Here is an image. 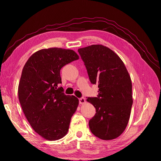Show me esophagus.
<instances>
[{
	"label": "esophagus",
	"mask_w": 161,
	"mask_h": 161,
	"mask_svg": "<svg viewBox=\"0 0 161 161\" xmlns=\"http://www.w3.org/2000/svg\"><path fill=\"white\" fill-rule=\"evenodd\" d=\"M79 102H80V104H85L86 103V99H85V98H83V97H81V98H79Z\"/></svg>",
	"instance_id": "obj_1"
}]
</instances>
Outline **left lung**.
<instances>
[{
    "label": "left lung",
    "mask_w": 161,
    "mask_h": 161,
    "mask_svg": "<svg viewBox=\"0 0 161 161\" xmlns=\"http://www.w3.org/2000/svg\"><path fill=\"white\" fill-rule=\"evenodd\" d=\"M90 81L98 84L97 97L87 101L96 108L89 120L91 132L104 140H113L123 132L129 123L132 105V82L120 57L103 45L78 49Z\"/></svg>",
    "instance_id": "obj_1"
}]
</instances>
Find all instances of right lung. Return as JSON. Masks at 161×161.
<instances>
[{
  "mask_svg": "<svg viewBox=\"0 0 161 161\" xmlns=\"http://www.w3.org/2000/svg\"><path fill=\"white\" fill-rule=\"evenodd\" d=\"M79 58L72 49H40L25 63L18 87V97L27 121L39 135L57 140L69 131L79 100L66 95L62 87L61 68Z\"/></svg>",
  "mask_w": 161,
  "mask_h": 161,
  "instance_id": "right-lung-1",
  "label": "right lung"
}]
</instances>
